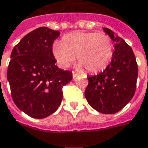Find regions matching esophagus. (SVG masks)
Instances as JSON below:
<instances>
[{
    "label": "esophagus",
    "mask_w": 148,
    "mask_h": 148,
    "mask_svg": "<svg viewBox=\"0 0 148 148\" xmlns=\"http://www.w3.org/2000/svg\"><path fill=\"white\" fill-rule=\"evenodd\" d=\"M72 75H73V79H76V78H77V76H78V74H76V73H75V72H73V74H72Z\"/></svg>",
    "instance_id": "1"
}]
</instances>
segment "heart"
<instances>
[{"mask_svg": "<svg viewBox=\"0 0 148 148\" xmlns=\"http://www.w3.org/2000/svg\"><path fill=\"white\" fill-rule=\"evenodd\" d=\"M52 54L58 66L67 69L76 59L80 69H87L90 73L103 71L111 62L114 45L111 39L97 32H74L67 34L62 42H55Z\"/></svg>", "mask_w": 148, "mask_h": 148, "instance_id": "1", "label": "heart"}]
</instances>
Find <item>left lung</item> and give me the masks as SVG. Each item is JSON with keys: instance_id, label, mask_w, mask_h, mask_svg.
I'll list each match as a JSON object with an SVG mask.
<instances>
[{"instance_id": "8db88e82", "label": "left lung", "mask_w": 148, "mask_h": 148, "mask_svg": "<svg viewBox=\"0 0 148 148\" xmlns=\"http://www.w3.org/2000/svg\"><path fill=\"white\" fill-rule=\"evenodd\" d=\"M102 29L114 43L113 58L103 72L88 77L85 97L97 112L112 114L120 111L132 99L138 67L131 47L111 29Z\"/></svg>"}]
</instances>
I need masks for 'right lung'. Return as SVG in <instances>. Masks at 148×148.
I'll return each mask as SVG.
<instances>
[{"label":"right lung","instance_id":"obj_1","mask_svg":"<svg viewBox=\"0 0 148 148\" xmlns=\"http://www.w3.org/2000/svg\"><path fill=\"white\" fill-rule=\"evenodd\" d=\"M59 32L40 27L26 34L13 48L7 69L12 97L24 114L44 119L57 111L62 100L63 86L72 72L59 69L52 44Z\"/></svg>","mask_w":148,"mask_h":148}]
</instances>
